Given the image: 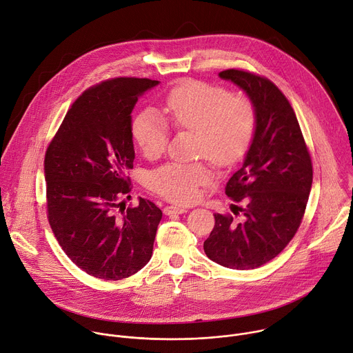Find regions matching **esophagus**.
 <instances>
[{
	"mask_svg": "<svg viewBox=\"0 0 353 353\" xmlns=\"http://www.w3.org/2000/svg\"><path fill=\"white\" fill-rule=\"evenodd\" d=\"M165 215H179V214H185L187 210L185 208H181V207H173V205H169L163 210Z\"/></svg>",
	"mask_w": 353,
	"mask_h": 353,
	"instance_id": "1",
	"label": "esophagus"
}]
</instances>
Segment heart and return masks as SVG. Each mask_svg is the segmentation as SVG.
Returning <instances> with one entry per match:
<instances>
[{
	"label": "heart",
	"mask_w": 353,
	"mask_h": 353,
	"mask_svg": "<svg viewBox=\"0 0 353 353\" xmlns=\"http://www.w3.org/2000/svg\"><path fill=\"white\" fill-rule=\"evenodd\" d=\"M162 114L177 130L195 131L196 154L221 168L236 163L245 154L257 125L256 108L247 96L194 79L180 82L168 93ZM164 119L148 109L134 120V139L149 158L161 155L168 145L169 125ZM210 179L204 163L172 162L150 173L148 184L173 203L190 204L198 196L199 185Z\"/></svg>",
	"instance_id": "1"
}]
</instances>
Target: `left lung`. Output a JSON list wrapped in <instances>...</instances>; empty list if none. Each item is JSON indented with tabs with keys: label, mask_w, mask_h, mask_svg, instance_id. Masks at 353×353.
Masks as SVG:
<instances>
[{
	"label": "left lung",
	"mask_w": 353,
	"mask_h": 353,
	"mask_svg": "<svg viewBox=\"0 0 353 353\" xmlns=\"http://www.w3.org/2000/svg\"><path fill=\"white\" fill-rule=\"evenodd\" d=\"M245 92L257 125L241 168L225 192L241 219L215 214L204 241L210 260L232 270H254L275 259L303 219L313 183L312 158L285 94L267 78L241 70L219 72Z\"/></svg>",
	"instance_id": "obj_1"
}]
</instances>
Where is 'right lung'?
<instances>
[{
    "instance_id": "right-lung-1",
    "label": "right lung",
    "mask_w": 353,
    "mask_h": 353,
    "mask_svg": "<svg viewBox=\"0 0 353 353\" xmlns=\"http://www.w3.org/2000/svg\"><path fill=\"white\" fill-rule=\"evenodd\" d=\"M158 83L114 78L89 88L46 150L48 223L70 260L99 279L128 278L152 257L162 211L145 198L121 209L120 199L131 191V113Z\"/></svg>"
}]
</instances>
